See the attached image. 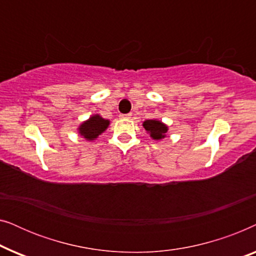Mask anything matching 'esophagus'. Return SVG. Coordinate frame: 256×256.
<instances>
[{
    "mask_svg": "<svg viewBox=\"0 0 256 256\" xmlns=\"http://www.w3.org/2000/svg\"><path fill=\"white\" fill-rule=\"evenodd\" d=\"M130 116H132V114H121L120 115L121 118H130Z\"/></svg>",
    "mask_w": 256,
    "mask_h": 256,
    "instance_id": "obj_1",
    "label": "esophagus"
}]
</instances>
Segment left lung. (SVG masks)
Masks as SVG:
<instances>
[{"label": "left lung", "instance_id": "obj_1", "mask_svg": "<svg viewBox=\"0 0 256 256\" xmlns=\"http://www.w3.org/2000/svg\"><path fill=\"white\" fill-rule=\"evenodd\" d=\"M143 127L146 132H149L150 136L154 140H160L166 136V132H168V127L160 121L156 120H146L143 122Z\"/></svg>", "mask_w": 256, "mask_h": 256}]
</instances>
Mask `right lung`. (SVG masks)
Instances as JSON below:
<instances>
[{"label":"right lung","instance_id":"obj_1","mask_svg":"<svg viewBox=\"0 0 256 256\" xmlns=\"http://www.w3.org/2000/svg\"><path fill=\"white\" fill-rule=\"evenodd\" d=\"M108 124H110V121L100 118L99 115H94V116L90 118L88 121L84 122L80 126L79 132L85 138L92 141V140L96 138L104 130H106Z\"/></svg>","mask_w":256,"mask_h":256}]
</instances>
